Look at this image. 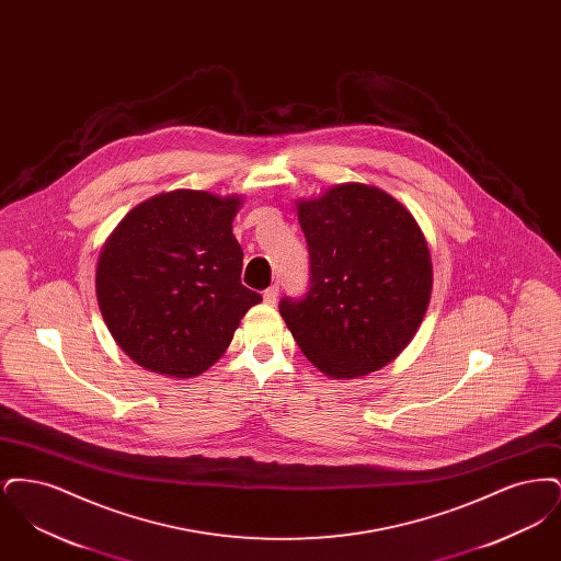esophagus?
I'll use <instances>...</instances> for the list:
<instances>
[{
  "label": "esophagus",
  "instance_id": "34e87169",
  "mask_svg": "<svg viewBox=\"0 0 561 561\" xmlns=\"http://www.w3.org/2000/svg\"><path fill=\"white\" fill-rule=\"evenodd\" d=\"M277 296H279V288H277V286H271V288H267L265 294H263V298H265L267 305H275V302H277Z\"/></svg>",
  "mask_w": 561,
  "mask_h": 561
}]
</instances>
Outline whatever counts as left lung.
Segmentation results:
<instances>
[{"label":"left lung","mask_w":561,"mask_h":561,"mask_svg":"<svg viewBox=\"0 0 561 561\" xmlns=\"http://www.w3.org/2000/svg\"><path fill=\"white\" fill-rule=\"evenodd\" d=\"M309 290L279 313L307 359L332 378L366 376L414 339L431 298L427 240L396 197L347 183L296 202Z\"/></svg>","instance_id":"8db88e82"}]
</instances>
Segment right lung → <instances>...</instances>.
<instances>
[{
    "label": "right lung",
    "instance_id": "1",
    "mask_svg": "<svg viewBox=\"0 0 561 561\" xmlns=\"http://www.w3.org/2000/svg\"><path fill=\"white\" fill-rule=\"evenodd\" d=\"M241 197L179 188L138 204L108 236L96 298L111 336L138 366L206 373L263 296L241 284L233 236Z\"/></svg>",
    "mask_w": 561,
    "mask_h": 561
}]
</instances>
